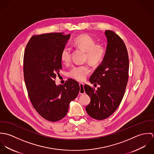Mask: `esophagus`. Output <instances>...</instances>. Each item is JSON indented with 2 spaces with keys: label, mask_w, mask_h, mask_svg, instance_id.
<instances>
[{
  "label": "esophagus",
  "mask_w": 154,
  "mask_h": 154,
  "mask_svg": "<svg viewBox=\"0 0 154 154\" xmlns=\"http://www.w3.org/2000/svg\"><path fill=\"white\" fill-rule=\"evenodd\" d=\"M84 84L83 83H79V87H80V90H79V94H84L85 92V89L84 88Z\"/></svg>",
  "instance_id": "esophagus-1"
}]
</instances>
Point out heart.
I'll return each mask as SVG.
<instances>
[{"label": "heart", "instance_id": "b5f03b06", "mask_svg": "<svg viewBox=\"0 0 154 154\" xmlns=\"http://www.w3.org/2000/svg\"><path fill=\"white\" fill-rule=\"evenodd\" d=\"M72 45L85 52V58L92 65H97L102 62L105 55L104 47L97 44L96 42L89 35L87 34L81 35L75 38ZM62 62L67 65L71 60V50L68 47H65L60 53ZM91 69L87 65L73 66L69 72V76L78 81H84L90 73Z\"/></svg>", "mask_w": 154, "mask_h": 154}]
</instances>
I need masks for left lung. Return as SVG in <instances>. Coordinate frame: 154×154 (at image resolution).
<instances>
[{"label": "left lung", "mask_w": 154, "mask_h": 154, "mask_svg": "<svg viewBox=\"0 0 154 154\" xmlns=\"http://www.w3.org/2000/svg\"><path fill=\"white\" fill-rule=\"evenodd\" d=\"M107 44L101 65L89 79L97 90L88 85L84 89L91 98L85 110L88 115L96 120H104L110 116L119 106L125 94L129 78V57L126 47L114 32H104Z\"/></svg>", "instance_id": "1"}]
</instances>
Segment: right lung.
<instances>
[{"label":"right lung","mask_w":154,"mask_h":154,"mask_svg":"<svg viewBox=\"0 0 154 154\" xmlns=\"http://www.w3.org/2000/svg\"><path fill=\"white\" fill-rule=\"evenodd\" d=\"M70 37L60 32L33 36L24 53L23 75L29 98L38 114L50 122L66 116L70 103L80 90L73 79L63 85H57L54 81L62 69L61 51Z\"/></svg>","instance_id":"1"}]
</instances>
